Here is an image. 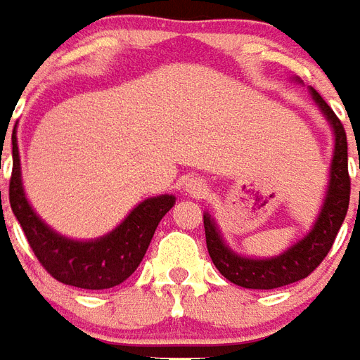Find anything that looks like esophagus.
Here are the masks:
<instances>
[{"mask_svg":"<svg viewBox=\"0 0 360 360\" xmlns=\"http://www.w3.org/2000/svg\"><path fill=\"white\" fill-rule=\"evenodd\" d=\"M185 191H187L188 195L200 196L204 195V191H206V183H204L200 177H191V179H187V183H185Z\"/></svg>","mask_w":360,"mask_h":360,"instance_id":"1","label":"esophagus"}]
</instances>
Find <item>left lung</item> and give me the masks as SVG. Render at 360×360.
Listing matches in <instances>:
<instances>
[{
  "label": "left lung",
  "instance_id": "8db88e82",
  "mask_svg": "<svg viewBox=\"0 0 360 360\" xmlns=\"http://www.w3.org/2000/svg\"><path fill=\"white\" fill-rule=\"evenodd\" d=\"M293 81L301 82L299 79H293ZM309 94L312 102L316 103L318 110L322 111L326 121L330 123L333 133V156L330 164L328 188H326L324 202L320 206V212L309 233L293 243L278 257L250 258L235 252L221 237L216 219L212 218L208 212H204L206 247L210 252L212 262L224 278L245 289H276V287L289 285L307 278L310 271L316 270L318 264L330 252L333 239L347 214L351 181H349L347 172L345 129L340 119L335 117L332 108L312 86L309 89Z\"/></svg>",
  "mask_w": 360,
  "mask_h": 360
}]
</instances>
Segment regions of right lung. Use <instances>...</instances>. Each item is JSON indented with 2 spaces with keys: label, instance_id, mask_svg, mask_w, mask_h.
<instances>
[{
  "label": "right lung",
  "instance_id": "obj_1",
  "mask_svg": "<svg viewBox=\"0 0 360 360\" xmlns=\"http://www.w3.org/2000/svg\"><path fill=\"white\" fill-rule=\"evenodd\" d=\"M9 202L40 264L65 285L81 289H110L133 274L148 250L158 224L175 204L173 195L144 198L110 233L81 241L58 233L28 202L22 187L17 131H13V173ZM1 204V191H0Z\"/></svg>",
  "mask_w": 360,
  "mask_h": 360
}]
</instances>
